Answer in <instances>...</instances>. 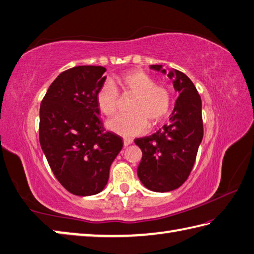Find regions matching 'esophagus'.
Wrapping results in <instances>:
<instances>
[{"label":"esophagus","mask_w":254,"mask_h":254,"mask_svg":"<svg viewBox=\"0 0 254 254\" xmlns=\"http://www.w3.org/2000/svg\"><path fill=\"white\" fill-rule=\"evenodd\" d=\"M132 143H133V140H132V138H128V137H124V138H123V144H124V146H128V145H131Z\"/></svg>","instance_id":"1"}]
</instances>
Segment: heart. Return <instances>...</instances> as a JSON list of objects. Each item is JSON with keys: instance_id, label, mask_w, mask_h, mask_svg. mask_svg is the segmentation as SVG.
<instances>
[{"instance_id": "b5f03b06", "label": "heart", "mask_w": 254, "mask_h": 254, "mask_svg": "<svg viewBox=\"0 0 254 254\" xmlns=\"http://www.w3.org/2000/svg\"><path fill=\"white\" fill-rule=\"evenodd\" d=\"M116 86L123 92L135 94L131 104L130 114H121L107 123L110 131L122 136L138 135L148 128V121L157 124L168 117L173 104L171 89L164 84H156L155 79L141 70L124 72L116 78ZM110 81L99 87L96 93L97 106L104 116L117 112L119 91Z\"/></svg>"}]
</instances>
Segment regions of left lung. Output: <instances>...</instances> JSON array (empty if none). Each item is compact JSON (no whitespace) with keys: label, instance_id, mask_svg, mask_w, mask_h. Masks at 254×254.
Segmentation results:
<instances>
[{"label":"left lung","instance_id":"8db88e82","mask_svg":"<svg viewBox=\"0 0 254 254\" xmlns=\"http://www.w3.org/2000/svg\"><path fill=\"white\" fill-rule=\"evenodd\" d=\"M150 68L167 73L180 96L170 123L152 135L134 141L142 150L137 176L147 190L166 192L181 187L195 164L203 136L201 99L184 72L176 69L166 72L162 64H151Z\"/></svg>","mask_w":254,"mask_h":254}]
</instances>
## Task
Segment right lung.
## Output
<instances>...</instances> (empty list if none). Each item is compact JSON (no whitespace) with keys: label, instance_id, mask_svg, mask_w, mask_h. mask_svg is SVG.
Here are the masks:
<instances>
[{"label":"right lung","instance_id":"add662e5","mask_svg":"<svg viewBox=\"0 0 254 254\" xmlns=\"http://www.w3.org/2000/svg\"><path fill=\"white\" fill-rule=\"evenodd\" d=\"M101 66H77L49 86L39 109V143L55 177L77 196L106 187L122 138L104 130L96 93L106 81Z\"/></svg>","mask_w":254,"mask_h":254}]
</instances>
